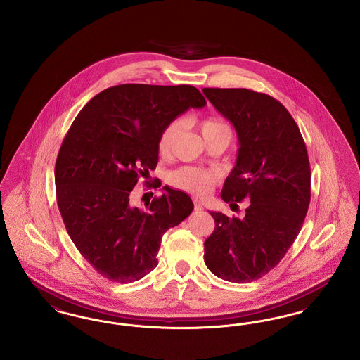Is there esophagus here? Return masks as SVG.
<instances>
[{
	"instance_id": "esophagus-1",
	"label": "esophagus",
	"mask_w": 360,
	"mask_h": 360,
	"mask_svg": "<svg viewBox=\"0 0 360 360\" xmlns=\"http://www.w3.org/2000/svg\"><path fill=\"white\" fill-rule=\"evenodd\" d=\"M194 209H195L197 212H201V210H204V206H202V204H201L198 200H194Z\"/></svg>"
}]
</instances>
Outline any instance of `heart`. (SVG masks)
Returning a JSON list of instances; mask_svg holds the SVG:
<instances>
[{"label":"heart","mask_w":360,"mask_h":360,"mask_svg":"<svg viewBox=\"0 0 360 360\" xmlns=\"http://www.w3.org/2000/svg\"><path fill=\"white\" fill-rule=\"evenodd\" d=\"M202 136L207 141L214 139H224L228 143L232 139V128L231 125L223 119H206L200 122L198 125ZM181 122L172 121L162 132L159 137V153L162 156H169L172 154L176 139L179 135ZM216 175L213 172H206L198 167L185 166L178 170L169 174V184L174 188L184 190L197 197H204L210 193L214 186Z\"/></svg>","instance_id":"b5f03b06"}]
</instances>
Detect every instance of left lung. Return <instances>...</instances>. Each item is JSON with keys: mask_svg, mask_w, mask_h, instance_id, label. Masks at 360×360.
I'll use <instances>...</instances> for the list:
<instances>
[{"mask_svg": "<svg viewBox=\"0 0 360 360\" xmlns=\"http://www.w3.org/2000/svg\"><path fill=\"white\" fill-rule=\"evenodd\" d=\"M202 91L239 137L221 198L251 202L241 220L210 212L216 226L204 243L205 264L228 282H251L274 269L302 228L310 202L307 146L288 109L271 96L250 89Z\"/></svg>", "mask_w": 360, "mask_h": 360, "instance_id": "8db88e82", "label": "left lung"}]
</instances>
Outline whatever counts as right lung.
<instances>
[{
	"instance_id": "1",
	"label": "right lung",
	"mask_w": 360,
	"mask_h": 360,
	"mask_svg": "<svg viewBox=\"0 0 360 360\" xmlns=\"http://www.w3.org/2000/svg\"><path fill=\"white\" fill-rule=\"evenodd\" d=\"M205 105L194 86L125 84L94 96L71 124L55 165L58 207L78 251L109 281L135 282L153 271L163 233L191 213L181 190L165 186L144 207L134 204L132 190L155 170L163 129Z\"/></svg>"
}]
</instances>
